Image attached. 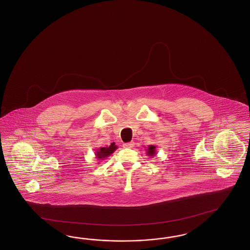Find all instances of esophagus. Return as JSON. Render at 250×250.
I'll return each instance as SVG.
<instances>
[{
  "instance_id": "34e87169",
  "label": "esophagus",
  "mask_w": 250,
  "mask_h": 250,
  "mask_svg": "<svg viewBox=\"0 0 250 250\" xmlns=\"http://www.w3.org/2000/svg\"><path fill=\"white\" fill-rule=\"evenodd\" d=\"M134 146H135L134 142H129V143H125V144L123 145V146L125 148H132Z\"/></svg>"
}]
</instances>
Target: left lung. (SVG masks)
Returning <instances> with one entry per match:
<instances>
[{"label":"left lung","instance_id":"8db88e82","mask_svg":"<svg viewBox=\"0 0 250 250\" xmlns=\"http://www.w3.org/2000/svg\"><path fill=\"white\" fill-rule=\"evenodd\" d=\"M147 156H154L156 154V146H149L147 148Z\"/></svg>","mask_w":250,"mask_h":250}]
</instances>
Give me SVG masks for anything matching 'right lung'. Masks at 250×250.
Wrapping results in <instances>:
<instances>
[{
    "instance_id": "1",
    "label": "right lung",
    "mask_w": 250,
    "mask_h": 250,
    "mask_svg": "<svg viewBox=\"0 0 250 250\" xmlns=\"http://www.w3.org/2000/svg\"><path fill=\"white\" fill-rule=\"evenodd\" d=\"M117 148V146L114 145V143H112L110 146H106V147H101L97 151L95 152L96 154V159H104L107 157H109L111 154H113L115 149Z\"/></svg>"
}]
</instances>
